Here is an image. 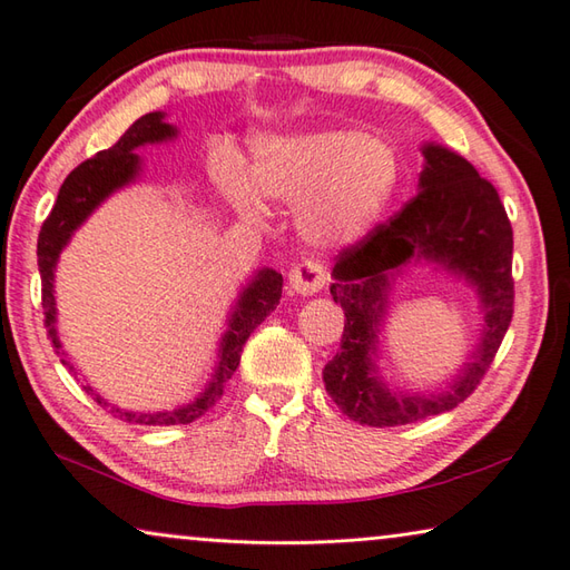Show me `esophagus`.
I'll return each instance as SVG.
<instances>
[{
    "instance_id": "obj_1",
    "label": "esophagus",
    "mask_w": 570,
    "mask_h": 570,
    "mask_svg": "<svg viewBox=\"0 0 570 570\" xmlns=\"http://www.w3.org/2000/svg\"><path fill=\"white\" fill-rule=\"evenodd\" d=\"M328 282V274L323 269V264L314 262V259H306L301 264H294L292 272H288V286H292V292L296 294H318L323 286Z\"/></svg>"
}]
</instances>
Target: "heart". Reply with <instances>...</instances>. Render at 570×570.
Returning a JSON list of instances; mask_svg holds the SVG:
<instances>
[{
	"mask_svg": "<svg viewBox=\"0 0 570 570\" xmlns=\"http://www.w3.org/2000/svg\"><path fill=\"white\" fill-rule=\"evenodd\" d=\"M403 163L387 140L353 128H328L264 140L254 155V177L266 195L304 207L301 229L318 247H341L365 237L395 197ZM234 207L266 217L264 197L249 177L227 183Z\"/></svg>",
	"mask_w": 570,
	"mask_h": 570,
	"instance_id": "1",
	"label": "heart"
}]
</instances>
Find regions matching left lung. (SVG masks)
I'll return each instance as SVG.
<instances>
[{
	"instance_id": "obj_1",
	"label": "left lung",
	"mask_w": 570,
	"mask_h": 570,
	"mask_svg": "<svg viewBox=\"0 0 570 570\" xmlns=\"http://www.w3.org/2000/svg\"><path fill=\"white\" fill-rule=\"evenodd\" d=\"M422 155L420 193L363 239L341 249L333 266L331 296L343 308L345 326L338 353L323 367V383L343 415L367 428L410 425L464 403L487 375L514 316V232L497 187L442 145H425ZM412 261H434L464 275L485 308L488 328L473 363L434 396L390 391L372 365L389 278Z\"/></svg>"
}]
</instances>
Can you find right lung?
Listing matches in <instances>:
<instances>
[{
  "instance_id": "obj_1",
  "label": "right lung",
  "mask_w": 570,
  "mask_h": 570,
  "mask_svg": "<svg viewBox=\"0 0 570 570\" xmlns=\"http://www.w3.org/2000/svg\"><path fill=\"white\" fill-rule=\"evenodd\" d=\"M175 128L170 122H165V114H145L132 126L122 132L120 140L114 148L96 153L91 160L81 163L66 177L59 197H56L53 209L49 217L43 219L39 242H37V256H39V274H41V306H43V326L49 331V338L53 343L56 353L61 355V363L69 365L66 353L61 351L59 333H56V298H53V269L59 262L61 249L69 244L71 234L83 225L86 217L104 203V199L116 193L118 187L136 180L140 173V158L136 155V148L145 142H163L175 138ZM284 278L274 269H262L252 278V284L244 288L237 301V308L229 318V326L222 336L219 345V365L215 375H212L205 393H199L195 403L183 405L170 412H126L114 407L116 417L132 422V425H189L197 417H203L205 412L217 403L225 393V383L234 375L242 358V348L252 331L272 314L282 298ZM73 371V365H69ZM88 395L96 397L98 405H108L104 397L94 393L91 385H83Z\"/></svg>"
}]
</instances>
